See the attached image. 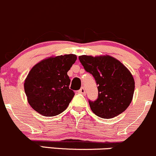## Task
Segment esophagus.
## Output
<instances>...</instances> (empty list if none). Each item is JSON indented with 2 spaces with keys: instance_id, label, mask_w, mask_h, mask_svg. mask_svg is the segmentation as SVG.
Returning <instances> with one entry per match:
<instances>
[{
  "instance_id": "esophagus-1",
  "label": "esophagus",
  "mask_w": 156,
  "mask_h": 156,
  "mask_svg": "<svg viewBox=\"0 0 156 156\" xmlns=\"http://www.w3.org/2000/svg\"><path fill=\"white\" fill-rule=\"evenodd\" d=\"M78 93H79V94H81L85 95V94H86V92H85V88H83V87H82V88H80V89L78 91Z\"/></svg>"
}]
</instances>
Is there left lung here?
I'll return each instance as SVG.
<instances>
[{
  "mask_svg": "<svg viewBox=\"0 0 156 156\" xmlns=\"http://www.w3.org/2000/svg\"><path fill=\"white\" fill-rule=\"evenodd\" d=\"M79 59L98 85V98L94 102L89 100L91 111L105 119L124 112L131 103L135 91V80L128 68L108 55H83Z\"/></svg>",
  "mask_w": 156,
  "mask_h": 156,
  "instance_id": "left-lung-1",
  "label": "left lung"
}]
</instances>
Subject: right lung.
Segmentation results:
<instances>
[{"instance_id": "add662e5", "label": "right lung", "mask_w": 156, "mask_h": 156, "mask_svg": "<svg viewBox=\"0 0 156 156\" xmlns=\"http://www.w3.org/2000/svg\"><path fill=\"white\" fill-rule=\"evenodd\" d=\"M76 60L75 54L52 56L31 68L24 87L28 103L35 111L53 117L66 109L74 96L67 73Z\"/></svg>"}]
</instances>
